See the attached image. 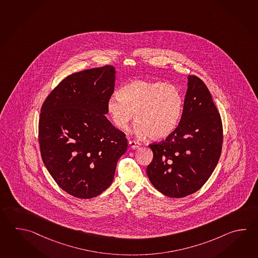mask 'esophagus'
<instances>
[{
    "mask_svg": "<svg viewBox=\"0 0 258 258\" xmlns=\"http://www.w3.org/2000/svg\"><path fill=\"white\" fill-rule=\"evenodd\" d=\"M128 143H130V145H131V148H132V149H138V148L141 146V143L137 142V141H130Z\"/></svg>",
    "mask_w": 258,
    "mask_h": 258,
    "instance_id": "34e87169",
    "label": "esophagus"
}]
</instances>
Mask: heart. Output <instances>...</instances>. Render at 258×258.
Listing matches in <instances>:
<instances>
[{"mask_svg": "<svg viewBox=\"0 0 258 258\" xmlns=\"http://www.w3.org/2000/svg\"><path fill=\"white\" fill-rule=\"evenodd\" d=\"M184 108V98L174 84L135 80L122 86L118 95L107 102L112 120L121 131H126L135 114L136 132L151 140H163L178 126Z\"/></svg>", "mask_w": 258, "mask_h": 258, "instance_id": "1", "label": "heart"}]
</instances>
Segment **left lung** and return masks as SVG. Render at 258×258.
<instances>
[{
  "mask_svg": "<svg viewBox=\"0 0 258 258\" xmlns=\"http://www.w3.org/2000/svg\"><path fill=\"white\" fill-rule=\"evenodd\" d=\"M223 128L211 92L198 76H188V88L178 126L164 141L151 143L148 177L169 198H184L200 189L221 157Z\"/></svg>",
  "mask_w": 258,
  "mask_h": 258,
  "instance_id": "left-lung-1",
  "label": "left lung"
}]
</instances>
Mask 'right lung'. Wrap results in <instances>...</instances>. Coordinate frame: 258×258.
Returning <instances> with one entry per match:
<instances>
[{"label": "right lung", "instance_id": "right-lung-1", "mask_svg": "<svg viewBox=\"0 0 258 258\" xmlns=\"http://www.w3.org/2000/svg\"><path fill=\"white\" fill-rule=\"evenodd\" d=\"M115 68L105 65L71 74L47 95L38 121L43 163L58 186L89 200L110 185L125 153L124 132L106 118Z\"/></svg>", "mask_w": 258, "mask_h": 258}]
</instances>
